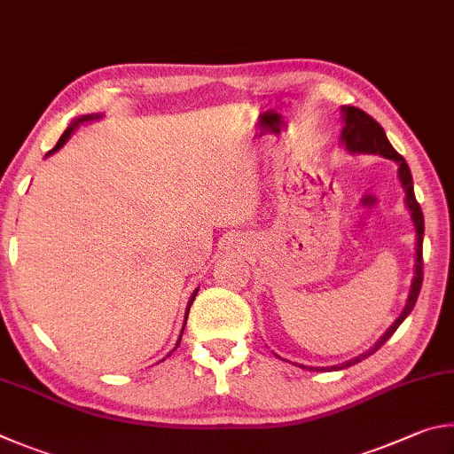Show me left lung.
I'll return each mask as SVG.
<instances>
[{
	"mask_svg": "<svg viewBox=\"0 0 454 454\" xmlns=\"http://www.w3.org/2000/svg\"><path fill=\"white\" fill-rule=\"evenodd\" d=\"M343 117H345V127H343V133H340V139L345 141V145L348 151H353V153H375V155H383L387 159H393V161L399 163V177L404 191H407V207L411 209L412 215V221H415V227H417V265H415V279H412V287H411V295L407 301V307H404V311L401 313L399 319L393 323V327L388 329L383 337H380L379 343L367 351L361 356H356L353 361H347L343 364H337V367H325V369H317V371H331V369H347L351 367V364L359 363L363 359H367L369 355H372L375 351H379L380 347H383L388 339H391L393 333L399 329V325L407 319L409 313L412 311V307H415L417 299H419V293H420V285H423V235H425V219H423V211H420V205L415 197V189H412V175L407 161H404L403 155H399L395 151V147L388 143L385 129L380 127L375 119H372L369 114H364L363 109L359 107H353V106H347L343 107ZM315 369V367H311Z\"/></svg>",
	"mask_w": 454,
	"mask_h": 454,
	"instance_id": "left-lung-1",
	"label": "left lung"
}]
</instances>
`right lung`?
I'll use <instances>...</instances> for the list:
<instances>
[{"instance_id": "1", "label": "right lung", "mask_w": 454, "mask_h": 454, "mask_svg": "<svg viewBox=\"0 0 454 454\" xmlns=\"http://www.w3.org/2000/svg\"><path fill=\"white\" fill-rule=\"evenodd\" d=\"M85 119H91V115H87V117H83V119H79V121H85ZM77 125V123H75ZM75 125H71V127H67V129H66V133H63L61 135V137H59V141H58V145H55L51 151H50V153H47V155H51L53 153V151H58L61 145H63V143H66L67 139H69V135H71V131H74L75 129ZM195 295H197V293H195ZM195 295L193 297H191V301H189V307H187V315H189V309H191V305H193V299H195ZM183 329H185V325H183ZM181 335H183V331H181ZM181 343V337H179V340H177V345Z\"/></svg>"}]
</instances>
